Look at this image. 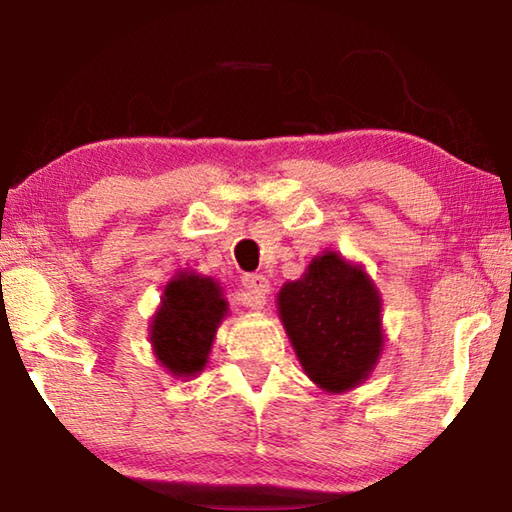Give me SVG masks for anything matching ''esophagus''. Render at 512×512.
<instances>
[{
  "mask_svg": "<svg viewBox=\"0 0 512 512\" xmlns=\"http://www.w3.org/2000/svg\"><path fill=\"white\" fill-rule=\"evenodd\" d=\"M244 287L248 289V307L253 309H264L266 305V296L268 291H271V282H268V277L262 273H250L244 275Z\"/></svg>",
  "mask_w": 512,
  "mask_h": 512,
  "instance_id": "34e87169",
  "label": "esophagus"
}]
</instances>
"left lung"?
Segmentation results:
<instances>
[{"instance_id": "1", "label": "left lung", "mask_w": 512, "mask_h": 512, "mask_svg": "<svg viewBox=\"0 0 512 512\" xmlns=\"http://www.w3.org/2000/svg\"><path fill=\"white\" fill-rule=\"evenodd\" d=\"M280 320L318 388L345 393L368 379L384 350L381 298L368 273L325 250L277 293Z\"/></svg>"}]
</instances>
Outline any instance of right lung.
<instances>
[{
    "mask_svg": "<svg viewBox=\"0 0 512 512\" xmlns=\"http://www.w3.org/2000/svg\"><path fill=\"white\" fill-rule=\"evenodd\" d=\"M228 314L219 282L192 271L164 287L162 302L151 320V345L160 366L173 377H194L210 357L216 327Z\"/></svg>",
    "mask_w": 512,
    "mask_h": 512,
    "instance_id": "obj_1",
    "label": "right lung"
}]
</instances>
